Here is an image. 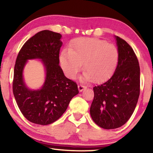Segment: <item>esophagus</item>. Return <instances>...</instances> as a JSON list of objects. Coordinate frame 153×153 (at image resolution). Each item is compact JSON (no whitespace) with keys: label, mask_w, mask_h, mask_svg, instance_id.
<instances>
[{"label":"esophagus","mask_w":153,"mask_h":153,"mask_svg":"<svg viewBox=\"0 0 153 153\" xmlns=\"http://www.w3.org/2000/svg\"><path fill=\"white\" fill-rule=\"evenodd\" d=\"M86 86H84V85H83V84L78 85V90H79V92L83 91V90H84V89H86Z\"/></svg>","instance_id":"34e87169"}]
</instances>
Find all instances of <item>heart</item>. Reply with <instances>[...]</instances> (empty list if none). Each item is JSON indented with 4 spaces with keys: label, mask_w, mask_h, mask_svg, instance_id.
<instances>
[{
    "label": "heart",
    "mask_w": 153,
    "mask_h": 153,
    "mask_svg": "<svg viewBox=\"0 0 153 153\" xmlns=\"http://www.w3.org/2000/svg\"><path fill=\"white\" fill-rule=\"evenodd\" d=\"M61 66L66 76L75 79L82 69L83 79L95 83L104 82L112 76L119 61V51L115 45L95 38H79L64 49L60 57Z\"/></svg>",
    "instance_id": "b5f03b06"
}]
</instances>
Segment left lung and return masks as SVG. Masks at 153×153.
<instances>
[{
    "label": "left lung",
    "instance_id": "obj_1",
    "mask_svg": "<svg viewBox=\"0 0 153 153\" xmlns=\"http://www.w3.org/2000/svg\"><path fill=\"white\" fill-rule=\"evenodd\" d=\"M119 61L111 78L93 88L94 100L90 115L94 122L106 129L124 125L132 115L140 95V66L132 48L115 36Z\"/></svg>",
    "mask_w": 153,
    "mask_h": 153
}]
</instances>
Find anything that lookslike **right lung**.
Listing matches in <instances>:
<instances>
[{"instance_id": "add662e5", "label": "right lung", "mask_w": 153, "mask_h": 153, "mask_svg": "<svg viewBox=\"0 0 153 153\" xmlns=\"http://www.w3.org/2000/svg\"><path fill=\"white\" fill-rule=\"evenodd\" d=\"M61 35L42 30L25 42L15 61L13 92L21 112L30 122L46 126L55 122L66 111L69 102L79 93L76 82L64 76L59 65ZM42 59L46 79L40 90L31 91L23 82L22 72L27 60Z\"/></svg>"}]
</instances>
